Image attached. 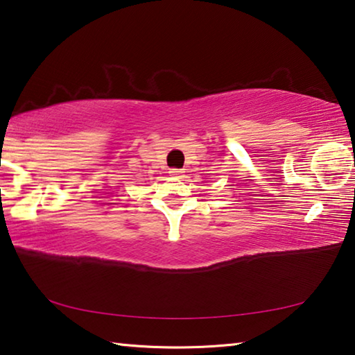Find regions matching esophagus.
<instances>
[{
	"label": "esophagus",
	"instance_id": "1",
	"mask_svg": "<svg viewBox=\"0 0 355 355\" xmlns=\"http://www.w3.org/2000/svg\"><path fill=\"white\" fill-rule=\"evenodd\" d=\"M169 173H171V177L180 178V177L183 175V171H182V169H171V171H169Z\"/></svg>",
	"mask_w": 355,
	"mask_h": 355
}]
</instances>
